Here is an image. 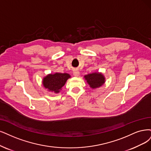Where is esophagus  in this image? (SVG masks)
Listing matches in <instances>:
<instances>
[{
    "label": "esophagus",
    "mask_w": 151,
    "mask_h": 151,
    "mask_svg": "<svg viewBox=\"0 0 151 151\" xmlns=\"http://www.w3.org/2000/svg\"><path fill=\"white\" fill-rule=\"evenodd\" d=\"M73 75L75 76H78L80 75V72L78 70H75L73 71Z\"/></svg>",
    "instance_id": "obj_1"
}]
</instances>
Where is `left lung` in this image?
Wrapping results in <instances>:
<instances>
[{
    "label": "left lung",
    "mask_w": 151,
    "mask_h": 151,
    "mask_svg": "<svg viewBox=\"0 0 151 151\" xmlns=\"http://www.w3.org/2000/svg\"><path fill=\"white\" fill-rule=\"evenodd\" d=\"M85 78L92 88H96L102 86L105 81L103 75L99 73H93L85 75Z\"/></svg>",
    "instance_id": "left-lung-1"
}]
</instances>
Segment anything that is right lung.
I'll return each instance as SVG.
<instances>
[{
  "label": "right lung",
  "mask_w": 151,
  "mask_h": 151,
  "mask_svg": "<svg viewBox=\"0 0 151 151\" xmlns=\"http://www.w3.org/2000/svg\"><path fill=\"white\" fill-rule=\"evenodd\" d=\"M70 75L68 73H55L50 74L45 77L43 80V85L49 91L58 93L61 90Z\"/></svg>",
  "instance_id": "1"
}]
</instances>
